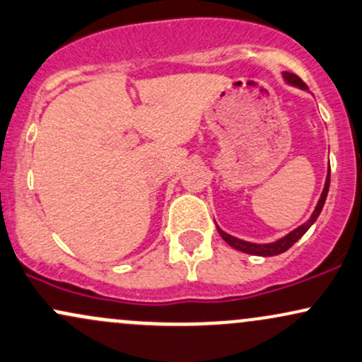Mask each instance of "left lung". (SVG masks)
Returning <instances> with one entry per match:
<instances>
[{
  "label": "left lung",
  "instance_id": "obj_1",
  "mask_svg": "<svg viewBox=\"0 0 362 362\" xmlns=\"http://www.w3.org/2000/svg\"><path fill=\"white\" fill-rule=\"evenodd\" d=\"M283 79L286 81V84H290V86H295V88H300L303 89V91H308L307 84L301 81L298 76L293 74V72H283ZM329 186H330V165L329 169H327V177H325V185H324V189H322V194L320 198H318V203L315 206V210H313V214L310 215V218L307 220L305 223H301L300 227H296L295 230H291L290 233H286V235L281 237V239L274 240V242H267V244H256V242H249V240H242L239 237H233L230 233L223 232L222 228L216 225V230H218L220 235H222V239L227 242L228 245L233 249L240 250V252H245V254H252V256H262V257H271V256H278V254H283L286 252L288 249L291 247L295 242H298L301 237L307 233V230L310 227H312L313 223L317 222L318 215H320L322 208L325 205V199H327V193H329Z\"/></svg>",
  "mask_w": 362,
  "mask_h": 362
}]
</instances>
